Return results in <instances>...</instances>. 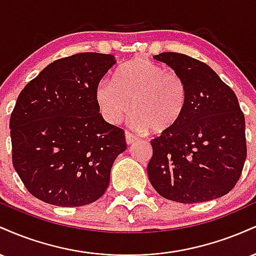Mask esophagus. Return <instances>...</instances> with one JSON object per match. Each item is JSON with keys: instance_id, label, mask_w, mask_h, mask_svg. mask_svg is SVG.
I'll use <instances>...</instances> for the list:
<instances>
[{"instance_id": "34e87169", "label": "esophagus", "mask_w": 256, "mask_h": 256, "mask_svg": "<svg viewBox=\"0 0 256 256\" xmlns=\"http://www.w3.org/2000/svg\"><path fill=\"white\" fill-rule=\"evenodd\" d=\"M125 140H126V143H128V146H131V144H134V142H136L137 137L134 136V134H130V132L126 131V132H125Z\"/></svg>"}]
</instances>
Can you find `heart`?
Instances as JSON below:
<instances>
[{
    "instance_id": "heart-1",
    "label": "heart",
    "mask_w": 256,
    "mask_h": 256,
    "mask_svg": "<svg viewBox=\"0 0 256 256\" xmlns=\"http://www.w3.org/2000/svg\"><path fill=\"white\" fill-rule=\"evenodd\" d=\"M95 100L108 124H118L132 110L130 122L134 128L161 134L172 128L183 116L188 88L180 74L140 58L119 67L114 80H100Z\"/></svg>"
}]
</instances>
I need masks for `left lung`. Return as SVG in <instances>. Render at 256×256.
Masks as SVG:
<instances>
[{
    "label": "left lung",
    "mask_w": 256,
    "mask_h": 256,
    "mask_svg": "<svg viewBox=\"0 0 256 256\" xmlns=\"http://www.w3.org/2000/svg\"><path fill=\"white\" fill-rule=\"evenodd\" d=\"M154 58L183 77L188 101L177 124L150 140L149 180L162 198L180 204L222 198L234 189L246 158L238 100L196 58L178 52H161Z\"/></svg>",
    "instance_id": "8db88e82"
}]
</instances>
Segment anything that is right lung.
<instances>
[{"label":"right lung","instance_id":"right-lung-1","mask_svg":"<svg viewBox=\"0 0 256 256\" xmlns=\"http://www.w3.org/2000/svg\"><path fill=\"white\" fill-rule=\"evenodd\" d=\"M116 62L100 52L58 58L20 92L10 122L13 166L40 201L79 207L107 190L126 142L100 114L95 89Z\"/></svg>","mask_w":256,"mask_h":256}]
</instances>
